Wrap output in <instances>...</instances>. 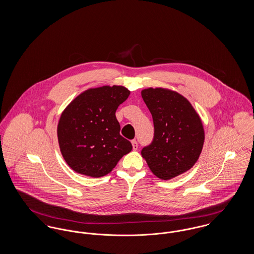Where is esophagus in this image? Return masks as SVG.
Wrapping results in <instances>:
<instances>
[{
    "label": "esophagus",
    "instance_id": "obj_1",
    "mask_svg": "<svg viewBox=\"0 0 254 254\" xmlns=\"http://www.w3.org/2000/svg\"><path fill=\"white\" fill-rule=\"evenodd\" d=\"M131 144H132L133 150H137L138 149V143H137V141L136 140H132Z\"/></svg>",
    "mask_w": 254,
    "mask_h": 254
}]
</instances>
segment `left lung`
<instances>
[{
    "label": "left lung",
    "mask_w": 254,
    "mask_h": 254,
    "mask_svg": "<svg viewBox=\"0 0 254 254\" xmlns=\"http://www.w3.org/2000/svg\"><path fill=\"white\" fill-rule=\"evenodd\" d=\"M142 98L154 125V137L141 153L148 168L162 180L191 169L202 152V121L188 99L166 88H146Z\"/></svg>",
    "instance_id": "obj_1"
}]
</instances>
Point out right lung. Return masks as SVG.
<instances>
[{"label": "right lung", "mask_w": 254, "mask_h": 254, "mask_svg": "<svg viewBox=\"0 0 254 254\" xmlns=\"http://www.w3.org/2000/svg\"><path fill=\"white\" fill-rule=\"evenodd\" d=\"M130 91L122 85L89 88L76 97L61 115L57 135L66 164L77 173L102 177L131 151L120 135L115 112Z\"/></svg>", "instance_id": "obj_1"}]
</instances>
